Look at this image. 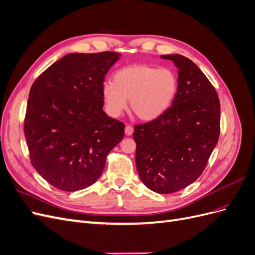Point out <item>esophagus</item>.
Wrapping results in <instances>:
<instances>
[{
  "label": "esophagus",
  "mask_w": 255,
  "mask_h": 255,
  "mask_svg": "<svg viewBox=\"0 0 255 255\" xmlns=\"http://www.w3.org/2000/svg\"><path fill=\"white\" fill-rule=\"evenodd\" d=\"M125 133H126V135H128V136L132 135V134H133V127H130V126H128V125L126 126Z\"/></svg>",
  "instance_id": "1"
}]
</instances>
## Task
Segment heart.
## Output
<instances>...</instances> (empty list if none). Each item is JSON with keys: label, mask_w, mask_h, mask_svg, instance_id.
<instances>
[{"label": "heart", "mask_w": 255, "mask_h": 255, "mask_svg": "<svg viewBox=\"0 0 255 255\" xmlns=\"http://www.w3.org/2000/svg\"><path fill=\"white\" fill-rule=\"evenodd\" d=\"M113 83H105L102 97L106 111L113 117L127 110L141 120H153L172 104L177 92V76L169 68L133 65L115 72Z\"/></svg>", "instance_id": "1"}]
</instances>
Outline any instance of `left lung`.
<instances>
[{"instance_id": "left-lung-1", "label": "left lung", "mask_w": 255, "mask_h": 255, "mask_svg": "<svg viewBox=\"0 0 255 255\" xmlns=\"http://www.w3.org/2000/svg\"><path fill=\"white\" fill-rule=\"evenodd\" d=\"M179 69L172 105L159 117L135 126L136 168L158 194H172L202 174L219 139L220 102L211 82L189 58L161 55Z\"/></svg>"}]
</instances>
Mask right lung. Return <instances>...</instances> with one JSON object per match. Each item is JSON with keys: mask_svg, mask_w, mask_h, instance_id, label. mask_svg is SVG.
<instances>
[{"mask_svg": "<svg viewBox=\"0 0 255 255\" xmlns=\"http://www.w3.org/2000/svg\"><path fill=\"white\" fill-rule=\"evenodd\" d=\"M119 53H70L43 71L29 90L24 134L30 163L52 186L87 188L101 176L125 123L103 112L105 74Z\"/></svg>", "mask_w": 255, "mask_h": 255, "instance_id": "add662e5", "label": "right lung"}]
</instances>
